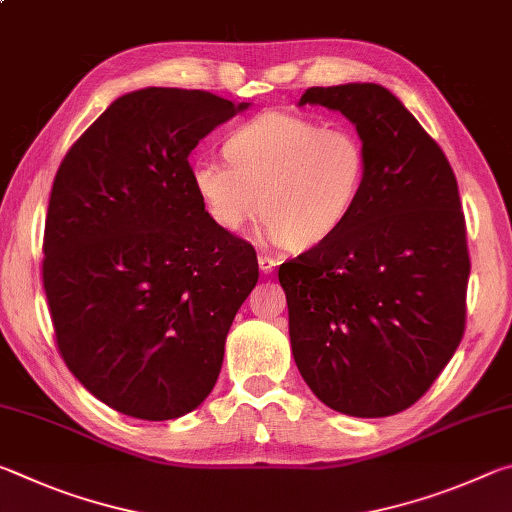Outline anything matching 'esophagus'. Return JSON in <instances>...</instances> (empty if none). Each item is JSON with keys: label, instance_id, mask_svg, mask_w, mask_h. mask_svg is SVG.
I'll list each match as a JSON object with an SVG mask.
<instances>
[{"label": "esophagus", "instance_id": "34e87169", "mask_svg": "<svg viewBox=\"0 0 512 512\" xmlns=\"http://www.w3.org/2000/svg\"><path fill=\"white\" fill-rule=\"evenodd\" d=\"M257 262H259V271H262V273H273L275 266H277V262L271 255H259Z\"/></svg>", "mask_w": 512, "mask_h": 512}]
</instances>
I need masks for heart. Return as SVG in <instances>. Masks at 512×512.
Listing matches in <instances>:
<instances>
[{
    "label": "heart",
    "mask_w": 512,
    "mask_h": 512,
    "mask_svg": "<svg viewBox=\"0 0 512 512\" xmlns=\"http://www.w3.org/2000/svg\"><path fill=\"white\" fill-rule=\"evenodd\" d=\"M225 160L196 158L189 180L205 214L241 235L257 221L284 246L323 244L350 219L368 178V151L343 126H325L287 110H266L223 144Z\"/></svg>",
    "instance_id": "b5f03b06"
}]
</instances>
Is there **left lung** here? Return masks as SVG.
I'll use <instances>...</instances> for the list:
<instances>
[{"mask_svg":"<svg viewBox=\"0 0 512 512\" xmlns=\"http://www.w3.org/2000/svg\"><path fill=\"white\" fill-rule=\"evenodd\" d=\"M348 117L368 178L343 228L280 266L291 352L329 409H409L454 357L470 255L456 176L404 103L377 83L309 88L298 106Z\"/></svg>","mask_w":512,"mask_h":512,"instance_id":"left-lung-1","label":"left lung"}]
</instances>
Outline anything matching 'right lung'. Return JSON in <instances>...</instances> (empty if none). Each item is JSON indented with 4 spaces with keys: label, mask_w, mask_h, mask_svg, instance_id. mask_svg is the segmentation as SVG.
I'll return each instance as SVG.
<instances>
[{
    "label": "right lung",
    "mask_w": 512,
    "mask_h": 512,
    "mask_svg": "<svg viewBox=\"0 0 512 512\" xmlns=\"http://www.w3.org/2000/svg\"><path fill=\"white\" fill-rule=\"evenodd\" d=\"M246 108L203 90L128 92L60 162L42 246L58 350L131 418L176 420L203 404L257 284L255 248L205 214L187 160Z\"/></svg>",
    "instance_id": "1"
}]
</instances>
